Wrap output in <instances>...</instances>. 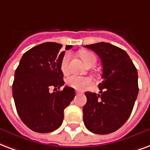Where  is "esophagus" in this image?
I'll return each instance as SVG.
<instances>
[{"mask_svg": "<svg viewBox=\"0 0 150 150\" xmlns=\"http://www.w3.org/2000/svg\"><path fill=\"white\" fill-rule=\"evenodd\" d=\"M75 93L78 95V94H80V93H81L80 91H75Z\"/></svg>", "mask_w": 150, "mask_h": 150, "instance_id": "1", "label": "esophagus"}]
</instances>
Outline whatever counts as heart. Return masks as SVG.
Masks as SVG:
<instances>
[{"label": "heart", "mask_w": 150, "mask_h": 150, "mask_svg": "<svg viewBox=\"0 0 150 150\" xmlns=\"http://www.w3.org/2000/svg\"><path fill=\"white\" fill-rule=\"evenodd\" d=\"M80 56L87 66L94 65L97 62V57L93 52H89V51H83L80 53ZM69 62H70V55L66 53L63 57L61 60V65H60L61 71L64 74H67L69 71ZM91 83H92L91 79L89 77H85V76L73 75L67 79V85L70 87L79 90H82L86 88L91 84Z\"/></svg>", "instance_id": "obj_1"}]
</instances>
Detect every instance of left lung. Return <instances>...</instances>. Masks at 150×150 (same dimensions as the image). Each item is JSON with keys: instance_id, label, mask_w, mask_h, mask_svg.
Masks as SVG:
<instances>
[{"instance_id": "left-lung-1", "label": "left lung", "mask_w": 150, "mask_h": 150, "mask_svg": "<svg viewBox=\"0 0 150 150\" xmlns=\"http://www.w3.org/2000/svg\"><path fill=\"white\" fill-rule=\"evenodd\" d=\"M102 63L99 94L86 92L83 106L86 127L98 134L112 133L126 123L133 110L138 93V71L127 53L106 42L86 45Z\"/></svg>"}]
</instances>
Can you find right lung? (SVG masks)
Here are the masks:
<instances>
[{
  "label": "right lung",
  "mask_w": 150,
  "mask_h": 150,
  "mask_svg": "<svg viewBox=\"0 0 150 150\" xmlns=\"http://www.w3.org/2000/svg\"><path fill=\"white\" fill-rule=\"evenodd\" d=\"M72 45H66L70 50ZM62 45L45 42L23 55L12 84V96L17 112L30 130L49 133L57 130L64 120V111L75 96V90L65 86L61 60L65 51Z\"/></svg>",
  "instance_id": "1"
}]
</instances>
